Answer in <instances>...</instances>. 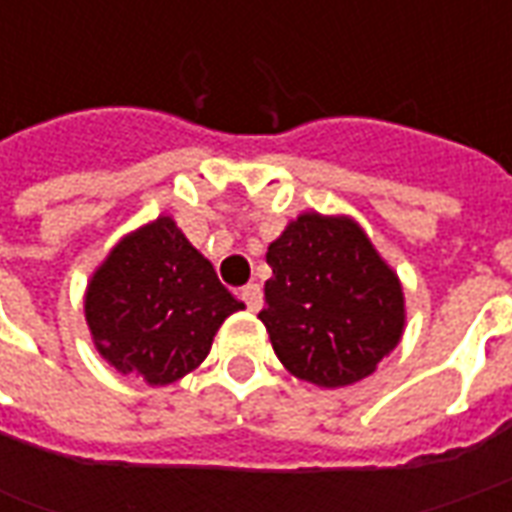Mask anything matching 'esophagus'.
I'll use <instances>...</instances> for the list:
<instances>
[{
	"label": "esophagus",
	"instance_id": "34e87169",
	"mask_svg": "<svg viewBox=\"0 0 512 512\" xmlns=\"http://www.w3.org/2000/svg\"><path fill=\"white\" fill-rule=\"evenodd\" d=\"M241 299H244V304L249 307V310L257 312L260 307H263V290H260L257 282H249L246 288H241Z\"/></svg>",
	"mask_w": 512,
	"mask_h": 512
}]
</instances>
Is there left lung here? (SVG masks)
<instances>
[{
  "instance_id": "left-lung-1",
  "label": "left lung",
  "mask_w": 512,
  "mask_h": 512,
  "mask_svg": "<svg viewBox=\"0 0 512 512\" xmlns=\"http://www.w3.org/2000/svg\"><path fill=\"white\" fill-rule=\"evenodd\" d=\"M260 321L279 362L318 386L370 376L400 340L403 290L351 219L304 213L268 246Z\"/></svg>"
}]
</instances>
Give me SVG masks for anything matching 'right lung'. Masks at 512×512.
I'll return each mask as SVG.
<instances>
[{"mask_svg":"<svg viewBox=\"0 0 512 512\" xmlns=\"http://www.w3.org/2000/svg\"><path fill=\"white\" fill-rule=\"evenodd\" d=\"M238 310L244 304L167 216L112 249L84 301L101 356L150 386L200 365L224 318Z\"/></svg>","mask_w":512,"mask_h":512,"instance_id":"right-lung-1","label":"right lung"}]
</instances>
